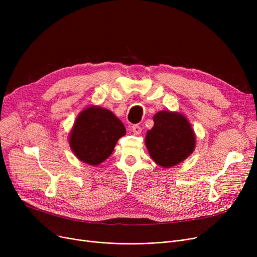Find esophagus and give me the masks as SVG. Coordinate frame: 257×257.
Segmentation results:
<instances>
[{
    "mask_svg": "<svg viewBox=\"0 0 257 257\" xmlns=\"http://www.w3.org/2000/svg\"><path fill=\"white\" fill-rule=\"evenodd\" d=\"M131 131L134 133V134H141L142 132V127L141 126H138V125H133L131 127Z\"/></svg>",
    "mask_w": 257,
    "mask_h": 257,
    "instance_id": "34e87169",
    "label": "esophagus"
}]
</instances>
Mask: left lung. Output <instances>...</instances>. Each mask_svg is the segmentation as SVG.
Here are the masks:
<instances>
[{"label": "left lung", "mask_w": 257, "mask_h": 257, "mask_svg": "<svg viewBox=\"0 0 257 257\" xmlns=\"http://www.w3.org/2000/svg\"><path fill=\"white\" fill-rule=\"evenodd\" d=\"M154 126L147 131L146 147L151 158L165 169L177 166L196 148V134L180 112L160 110L153 116Z\"/></svg>", "instance_id": "obj_1"}]
</instances>
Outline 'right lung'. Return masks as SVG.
Instances as JSON below:
<instances>
[{
  "mask_svg": "<svg viewBox=\"0 0 257 257\" xmlns=\"http://www.w3.org/2000/svg\"><path fill=\"white\" fill-rule=\"evenodd\" d=\"M125 134L123 123L110 110L90 105L75 119L69 144L80 161L97 167L111 155L115 144Z\"/></svg>",
  "mask_w": 257,
  "mask_h": 257,
  "instance_id": "1",
  "label": "right lung"
}]
</instances>
